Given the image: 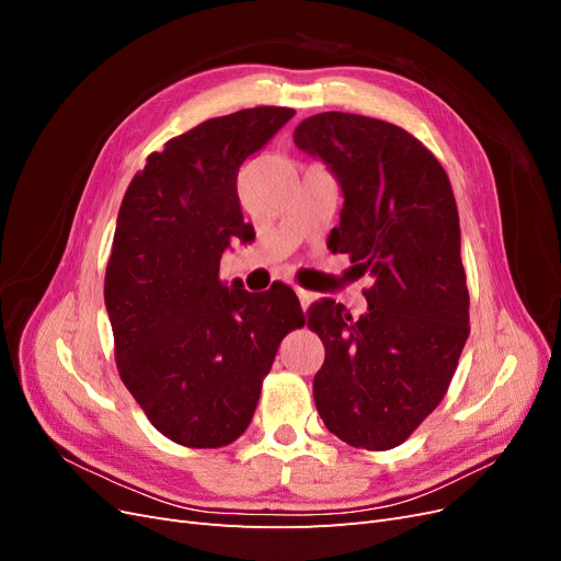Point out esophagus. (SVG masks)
<instances>
[{"mask_svg": "<svg viewBox=\"0 0 561 561\" xmlns=\"http://www.w3.org/2000/svg\"><path fill=\"white\" fill-rule=\"evenodd\" d=\"M297 297H299V304H301V309L307 311L309 309V304L313 301V293H309V290H301V287H297Z\"/></svg>", "mask_w": 561, "mask_h": 561, "instance_id": "34e87169", "label": "esophagus"}]
</instances>
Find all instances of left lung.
Returning <instances> with one entry per match:
<instances>
[{"label": "left lung", "instance_id": "left-lung-1", "mask_svg": "<svg viewBox=\"0 0 561 561\" xmlns=\"http://www.w3.org/2000/svg\"><path fill=\"white\" fill-rule=\"evenodd\" d=\"M295 145L342 186L328 248L375 278L360 318L334 299L311 304L325 346L318 414L351 447L393 449L445 398L470 334L451 184L414 135L379 118L322 112L295 128Z\"/></svg>", "mask_w": 561, "mask_h": 561}]
</instances>
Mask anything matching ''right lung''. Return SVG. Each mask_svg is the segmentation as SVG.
I'll return each mask as SVG.
<instances>
[{
  "label": "right lung",
  "instance_id": "obj_1",
  "mask_svg": "<svg viewBox=\"0 0 561 561\" xmlns=\"http://www.w3.org/2000/svg\"><path fill=\"white\" fill-rule=\"evenodd\" d=\"M290 107L208 118L147 157L116 217L105 307L116 367L154 428L184 447L231 445L250 426L283 336L304 325L293 287L219 280L243 222L239 168L290 122Z\"/></svg>",
  "mask_w": 561,
  "mask_h": 561
}]
</instances>
